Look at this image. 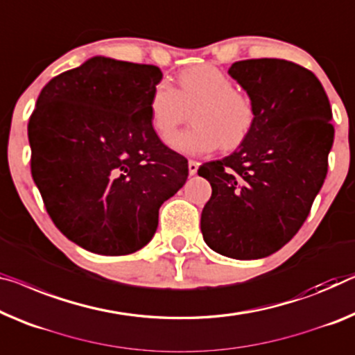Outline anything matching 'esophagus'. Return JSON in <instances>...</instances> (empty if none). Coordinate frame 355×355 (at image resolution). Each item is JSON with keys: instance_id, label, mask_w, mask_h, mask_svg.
<instances>
[{"instance_id": "34e87169", "label": "esophagus", "mask_w": 355, "mask_h": 355, "mask_svg": "<svg viewBox=\"0 0 355 355\" xmlns=\"http://www.w3.org/2000/svg\"><path fill=\"white\" fill-rule=\"evenodd\" d=\"M198 168H199V162L194 159H189V162H188L189 175H196V173H198Z\"/></svg>"}]
</instances>
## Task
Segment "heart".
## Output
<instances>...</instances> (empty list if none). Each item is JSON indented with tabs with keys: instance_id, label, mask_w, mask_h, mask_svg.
Instances as JSON below:
<instances>
[{
	"instance_id": "b5f03b06",
	"label": "heart",
	"mask_w": 355,
	"mask_h": 355,
	"mask_svg": "<svg viewBox=\"0 0 355 355\" xmlns=\"http://www.w3.org/2000/svg\"><path fill=\"white\" fill-rule=\"evenodd\" d=\"M193 125L168 140L173 150L202 155L221 146L234 150L245 141L257 121L253 98L234 87L232 79L215 65H196L180 71L175 86L157 83L148 98V116L155 134L167 140L187 119Z\"/></svg>"
}]
</instances>
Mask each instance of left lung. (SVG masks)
<instances>
[{
  "label": "left lung",
  "instance_id": "obj_1",
  "mask_svg": "<svg viewBox=\"0 0 355 355\" xmlns=\"http://www.w3.org/2000/svg\"><path fill=\"white\" fill-rule=\"evenodd\" d=\"M230 75L255 102L257 121L232 155L199 167L211 187L200 231L220 255L255 260L282 248L308 218L335 129L329 97L308 68L248 59L232 63Z\"/></svg>",
  "mask_w": 355,
  "mask_h": 355
}]
</instances>
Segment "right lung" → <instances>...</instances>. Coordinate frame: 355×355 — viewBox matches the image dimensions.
<instances>
[{
    "mask_svg": "<svg viewBox=\"0 0 355 355\" xmlns=\"http://www.w3.org/2000/svg\"><path fill=\"white\" fill-rule=\"evenodd\" d=\"M155 65L94 57L42 87L28 121L31 177L63 236L98 255H129L157 228L188 178L187 157L150 125Z\"/></svg>",
    "mask_w": 355,
    "mask_h": 355,
    "instance_id": "obj_1",
    "label": "right lung"
}]
</instances>
